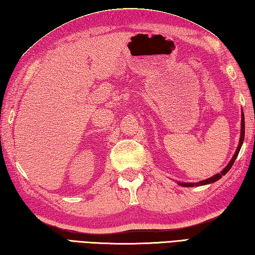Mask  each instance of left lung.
<instances>
[{
    "mask_svg": "<svg viewBox=\"0 0 255 255\" xmlns=\"http://www.w3.org/2000/svg\"><path fill=\"white\" fill-rule=\"evenodd\" d=\"M244 129H246V126H244V115L242 113V122H241V137H240V142H239V146H238V149L236 153H234L233 158L231 159V161L229 162L228 166L223 169V170L220 172V173H217L216 176H213L211 178L209 179H206V180L203 181H200V182H194V183H182V182H179L180 183V186H183V187H194V186H203V184H208V183H212V182H216L217 180H219L222 176H224L229 170H230L231 167L233 166L234 161H236V159L238 157L239 152H240V149L242 147V143H243V140H244Z\"/></svg>",
    "mask_w": 255,
    "mask_h": 255,
    "instance_id": "1",
    "label": "left lung"
}]
</instances>
